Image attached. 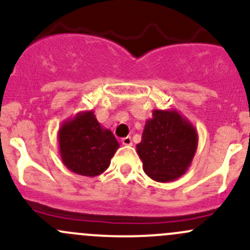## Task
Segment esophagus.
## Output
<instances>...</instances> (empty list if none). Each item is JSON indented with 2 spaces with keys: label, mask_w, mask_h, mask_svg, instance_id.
<instances>
[{
  "label": "esophagus",
  "mask_w": 250,
  "mask_h": 250,
  "mask_svg": "<svg viewBox=\"0 0 250 250\" xmlns=\"http://www.w3.org/2000/svg\"><path fill=\"white\" fill-rule=\"evenodd\" d=\"M121 141H122L123 145H125V146H130V145H132V138H130V137L123 138V139L121 140Z\"/></svg>",
  "instance_id": "34e87169"
}]
</instances>
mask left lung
Here are the masks:
<instances>
[{"instance_id": "left-lung-1", "label": "left lung", "mask_w": 250, "mask_h": 250, "mask_svg": "<svg viewBox=\"0 0 250 250\" xmlns=\"http://www.w3.org/2000/svg\"><path fill=\"white\" fill-rule=\"evenodd\" d=\"M197 145V130L188 118L175 109H157L146 121L137 152L146 175L158 183H169L186 173Z\"/></svg>"}]
</instances>
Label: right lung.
<instances>
[{"label": "right lung", "mask_w": 250, "mask_h": 250, "mask_svg": "<svg viewBox=\"0 0 250 250\" xmlns=\"http://www.w3.org/2000/svg\"><path fill=\"white\" fill-rule=\"evenodd\" d=\"M58 143L65 167L89 178L104 173L120 147L112 132L102 127L92 110L81 111L64 121L58 132Z\"/></svg>", "instance_id": "add662e5"}]
</instances>
